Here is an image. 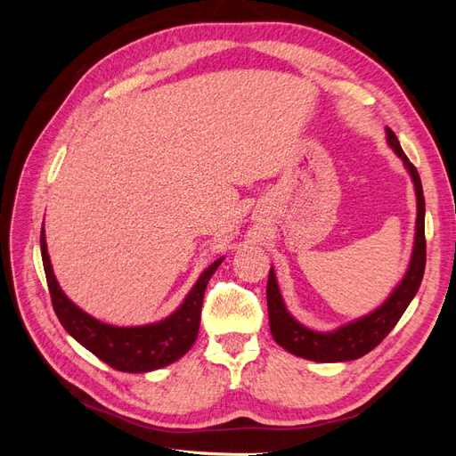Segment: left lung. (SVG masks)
<instances>
[{"mask_svg": "<svg viewBox=\"0 0 456 456\" xmlns=\"http://www.w3.org/2000/svg\"><path fill=\"white\" fill-rule=\"evenodd\" d=\"M386 142L395 151V156L403 161L405 169L411 176L412 186L417 194V224H415V243L407 272L394 291L388 295L379 308L369 312L367 315L344 323L335 330H314L295 320L293 314L287 310L275 272L270 268L266 298H268V315H270V330L273 340L280 346L293 355L305 357L310 362L320 363H337V362H352L369 354L372 348L386 338V335L395 327L399 317L403 315L411 300L415 298L426 266V240H424V194L419 171L415 169L407 156L403 154L402 144L390 127H386Z\"/></svg>", "mask_w": 456, "mask_h": 456, "instance_id": "left-lung-1", "label": "left lung"}]
</instances>
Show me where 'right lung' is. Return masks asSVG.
<instances>
[{
  "label": "right lung",
  "instance_id": "add662e5",
  "mask_svg": "<svg viewBox=\"0 0 456 456\" xmlns=\"http://www.w3.org/2000/svg\"><path fill=\"white\" fill-rule=\"evenodd\" d=\"M39 243L53 308L59 322L81 346L110 367L123 372H148L161 369L181 360L191 348L200 330L205 287L220 266V262L224 260V256H220L209 268H205L194 287L190 289V293L184 297L183 305L171 315L163 317L161 322L136 327H118L96 320L64 295L53 273L44 228H41Z\"/></svg>",
  "mask_w": 456,
  "mask_h": 456
}]
</instances>
